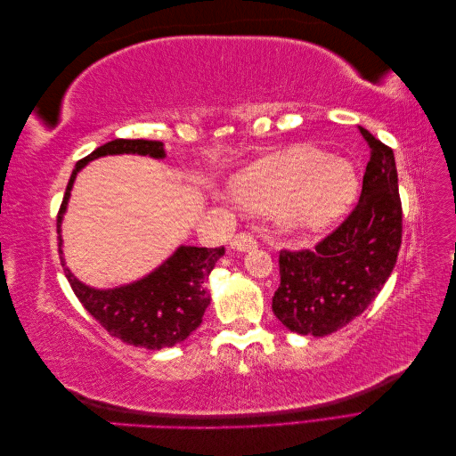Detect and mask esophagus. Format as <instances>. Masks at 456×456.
I'll return each mask as SVG.
<instances>
[{"label":"esophagus","mask_w":456,"mask_h":456,"mask_svg":"<svg viewBox=\"0 0 456 456\" xmlns=\"http://www.w3.org/2000/svg\"><path fill=\"white\" fill-rule=\"evenodd\" d=\"M232 247L238 251H249L256 247V238L253 236L251 232H240L233 236L232 240Z\"/></svg>","instance_id":"esophagus-1"}]
</instances>
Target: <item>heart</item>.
Segmentation results:
<instances>
[{
	"instance_id": "b5f03b06",
	"label": "heart",
	"mask_w": 456,
	"mask_h": 456,
	"mask_svg": "<svg viewBox=\"0 0 456 456\" xmlns=\"http://www.w3.org/2000/svg\"><path fill=\"white\" fill-rule=\"evenodd\" d=\"M352 165L310 146H295L247 167L232 181L236 200L260 211H278L297 228L335 223L357 196Z\"/></svg>"
}]
</instances>
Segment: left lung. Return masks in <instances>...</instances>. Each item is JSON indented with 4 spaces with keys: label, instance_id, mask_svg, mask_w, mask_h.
<instances>
[{
    "label": "left lung",
    "instance_id": "8db88e82",
    "mask_svg": "<svg viewBox=\"0 0 456 456\" xmlns=\"http://www.w3.org/2000/svg\"><path fill=\"white\" fill-rule=\"evenodd\" d=\"M360 201L314 249H281L275 317L298 335L325 337L363 314L395 266L403 233L394 151L367 129Z\"/></svg>",
    "mask_w": 456,
    "mask_h": 456
}]
</instances>
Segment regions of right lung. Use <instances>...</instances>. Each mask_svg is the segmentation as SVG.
<instances>
[{"label": "right lung", "mask_w": 456, "mask_h": 456, "mask_svg": "<svg viewBox=\"0 0 456 456\" xmlns=\"http://www.w3.org/2000/svg\"><path fill=\"white\" fill-rule=\"evenodd\" d=\"M110 154H141L151 158H163L165 150L159 141L144 139H116L106 142L84 159H79L76 169L68 181L61 209L57 215L59 253L61 262V223L66 211L68 198L77 171L94 158ZM224 255V247H181L165 265L148 278L110 291H99L79 283L70 270L64 273L72 291L79 298L84 308L99 322L110 335L119 338L131 346L146 350L169 348L173 344L184 340L191 330H196L203 320L205 308L209 306L211 297L207 293L205 283L209 278L215 262Z\"/></svg>", "instance_id": "add662e5"}]
</instances>
